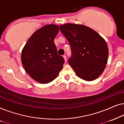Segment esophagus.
<instances>
[{"instance_id":"1","label":"esophagus","mask_w":124,"mask_h":124,"mask_svg":"<svg viewBox=\"0 0 124 124\" xmlns=\"http://www.w3.org/2000/svg\"><path fill=\"white\" fill-rule=\"evenodd\" d=\"M63 57L64 58V59H65V61L66 62V61H67V57H66V56L65 55H64Z\"/></svg>"}]
</instances>
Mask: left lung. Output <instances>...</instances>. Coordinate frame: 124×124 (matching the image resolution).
Segmentation results:
<instances>
[{"mask_svg": "<svg viewBox=\"0 0 124 124\" xmlns=\"http://www.w3.org/2000/svg\"><path fill=\"white\" fill-rule=\"evenodd\" d=\"M59 28L70 45L72 57L69 63L77 75L86 81L98 78L108 62L109 52L105 39L84 25L67 23Z\"/></svg>", "mask_w": 124, "mask_h": 124, "instance_id": "left-lung-1", "label": "left lung"}]
</instances>
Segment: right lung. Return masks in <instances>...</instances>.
Wrapping results in <instances>:
<instances>
[{"instance_id": "add662e5", "label": "right lung", "mask_w": 124, "mask_h": 124, "mask_svg": "<svg viewBox=\"0 0 124 124\" xmlns=\"http://www.w3.org/2000/svg\"><path fill=\"white\" fill-rule=\"evenodd\" d=\"M59 31L57 25L44 26L33 33L21 52L25 70L39 83L52 82L63 68L64 58L57 53L54 42Z\"/></svg>"}]
</instances>
